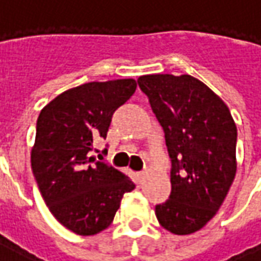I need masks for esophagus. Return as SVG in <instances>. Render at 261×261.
Segmentation results:
<instances>
[{"mask_svg": "<svg viewBox=\"0 0 261 261\" xmlns=\"http://www.w3.org/2000/svg\"><path fill=\"white\" fill-rule=\"evenodd\" d=\"M138 176H140V179H144V176H145V172H140V173H138Z\"/></svg>", "mask_w": 261, "mask_h": 261, "instance_id": "obj_1", "label": "esophagus"}]
</instances>
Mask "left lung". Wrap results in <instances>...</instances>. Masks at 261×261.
I'll return each instance as SVG.
<instances>
[{
	"instance_id": "8db88e82",
	"label": "left lung",
	"mask_w": 261,
	"mask_h": 261,
	"mask_svg": "<svg viewBox=\"0 0 261 261\" xmlns=\"http://www.w3.org/2000/svg\"><path fill=\"white\" fill-rule=\"evenodd\" d=\"M137 82L172 159V192L155 207L156 218L172 233L190 235L217 214L235 179V121L224 100L192 75H142Z\"/></svg>"
}]
</instances>
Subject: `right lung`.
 Here are the masks:
<instances>
[{
  "label": "right lung",
  "instance_id": "add662e5",
  "mask_svg": "<svg viewBox=\"0 0 261 261\" xmlns=\"http://www.w3.org/2000/svg\"><path fill=\"white\" fill-rule=\"evenodd\" d=\"M136 88L131 78L88 82L60 93L39 114L32 170L50 213L76 235L106 229L124 193L136 189L123 172L89 156Z\"/></svg>",
  "mask_w": 261,
  "mask_h": 261
}]
</instances>
